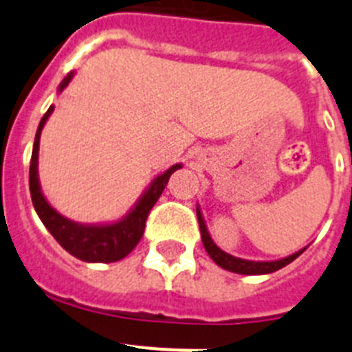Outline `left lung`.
Wrapping results in <instances>:
<instances>
[{"label":"left lung","instance_id":"1","mask_svg":"<svg viewBox=\"0 0 352 352\" xmlns=\"http://www.w3.org/2000/svg\"><path fill=\"white\" fill-rule=\"evenodd\" d=\"M197 219H199V229H201V238H203V245L206 248L208 256L214 261V263L219 264L220 268L227 270V272L232 273H239V275H268V273L276 272V270L284 268L287 266L289 263L300 257L307 247L301 248V250L294 252L292 256L284 257V259L278 261H248V259H241V257H234L231 254H227L223 252L222 248H219L214 245V241L211 239L210 232H208L206 222L203 219V213L199 210L197 206Z\"/></svg>","mask_w":352,"mask_h":352}]
</instances>
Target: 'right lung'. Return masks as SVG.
<instances>
[{"mask_svg":"<svg viewBox=\"0 0 352 352\" xmlns=\"http://www.w3.org/2000/svg\"><path fill=\"white\" fill-rule=\"evenodd\" d=\"M72 77H74V72H70L61 80L58 91H63L67 88ZM52 111H54V105H51L47 113L43 114V118L40 120L30 162V192L36 214L40 217L43 226L47 227V231L54 236L56 241L74 257L86 261V263H116V261L129 256L130 252L135 248V245L139 243V239L142 238V232H144L149 210L155 206V203L166 188L170 174L174 170L182 169V164H176V166L169 167L166 173L158 174L123 219L109 223L74 222V220L58 213L47 203V199L42 194V186H40L38 179L40 135H42L43 125L47 123Z\"/></svg>","mask_w":352,"mask_h":352,"instance_id":"obj_1","label":"right lung"}]
</instances>
